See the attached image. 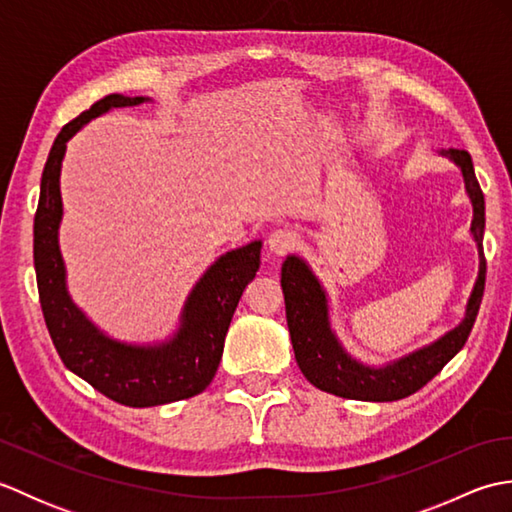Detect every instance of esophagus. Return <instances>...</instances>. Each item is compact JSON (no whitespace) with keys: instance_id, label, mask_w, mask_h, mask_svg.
Returning <instances> with one entry per match:
<instances>
[{"instance_id":"1","label":"esophagus","mask_w":512,"mask_h":512,"mask_svg":"<svg viewBox=\"0 0 512 512\" xmlns=\"http://www.w3.org/2000/svg\"><path fill=\"white\" fill-rule=\"evenodd\" d=\"M297 242L299 237L295 231H290V228H277V231L268 235V250L277 257H284L297 248Z\"/></svg>"}]
</instances>
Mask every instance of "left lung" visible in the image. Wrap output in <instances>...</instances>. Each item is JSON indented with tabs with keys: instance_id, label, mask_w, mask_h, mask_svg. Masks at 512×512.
<instances>
[{
	"instance_id": "obj_1",
	"label": "left lung",
	"mask_w": 512,
	"mask_h": 512,
	"mask_svg": "<svg viewBox=\"0 0 512 512\" xmlns=\"http://www.w3.org/2000/svg\"><path fill=\"white\" fill-rule=\"evenodd\" d=\"M442 154L449 156L462 169L466 193L473 202L471 233L477 242V250H480V275H477L473 295L469 306H466L464 321L449 334H444L440 341L409 354L407 358H400L394 365L383 369L365 367L356 363L352 356H347L336 341L334 332L330 330L325 292L321 290L319 281L314 279L312 270L299 257H288L281 266L288 330L297 365L314 387L350 400L391 402L407 398L427 385L433 376H438L442 367L462 350L466 339H469L477 312H480L486 284L484 193L475 178L469 151L442 149Z\"/></svg>"
}]
</instances>
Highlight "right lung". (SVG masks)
I'll list each match as a JSON object with an SVG mask.
<instances>
[{"label": "right lung", "mask_w": 512, "mask_h": 512, "mask_svg": "<svg viewBox=\"0 0 512 512\" xmlns=\"http://www.w3.org/2000/svg\"><path fill=\"white\" fill-rule=\"evenodd\" d=\"M143 101V96L129 99L123 94H110L63 125L43 167L35 213V273L50 339L65 367L88 380L103 396L127 407L165 405L191 398L211 385L228 325L244 288L257 275L262 250V242H253L217 259L193 288L184 306L180 332L160 347H134L107 339L70 301L57 242L61 222L59 173L65 143L90 118L112 107Z\"/></svg>", "instance_id": "add662e5"}]
</instances>
